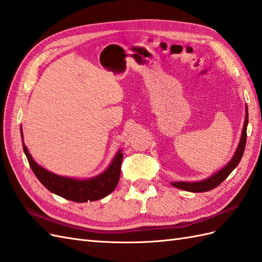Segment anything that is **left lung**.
<instances>
[{
	"instance_id": "obj_1",
	"label": "left lung",
	"mask_w": 262,
	"mask_h": 262,
	"mask_svg": "<svg viewBox=\"0 0 262 262\" xmlns=\"http://www.w3.org/2000/svg\"><path fill=\"white\" fill-rule=\"evenodd\" d=\"M247 126H248V106L246 105V118H245L244 127H242L240 142L238 144L237 150H235V152H234L233 157L231 158V160L229 161L222 169L218 170L215 173L210 176L205 180L194 181V182L178 181V182H172L171 183L172 186L178 188V189L184 190V191H190V192H206V191L212 190L215 187H218L219 184L223 180H226L228 176L230 174L231 172L235 169V167L239 164L242 156H244L246 142H247Z\"/></svg>"
}]
</instances>
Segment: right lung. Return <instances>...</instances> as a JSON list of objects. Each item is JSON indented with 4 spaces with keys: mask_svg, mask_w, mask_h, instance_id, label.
I'll return each instance as SVG.
<instances>
[{
    "mask_svg": "<svg viewBox=\"0 0 262 262\" xmlns=\"http://www.w3.org/2000/svg\"><path fill=\"white\" fill-rule=\"evenodd\" d=\"M21 137L23 150L28 158L32 171L34 172V174L43 186L52 193L74 202H88L102 199V198L110 194L118 186L121 173V163H122L123 159V153L121 150L118 151L109 167L101 174L90 178V179L82 180L55 174L37 164L23 142L22 127Z\"/></svg>",
    "mask_w": 262,
    "mask_h": 262,
    "instance_id": "right-lung-1",
    "label": "right lung"
}]
</instances>
